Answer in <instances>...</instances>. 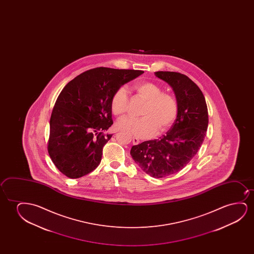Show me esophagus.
I'll return each instance as SVG.
<instances>
[{
  "instance_id": "34e87169",
  "label": "esophagus",
  "mask_w": 254,
  "mask_h": 254,
  "mask_svg": "<svg viewBox=\"0 0 254 254\" xmlns=\"http://www.w3.org/2000/svg\"><path fill=\"white\" fill-rule=\"evenodd\" d=\"M139 143H140V141H139V139H137L135 137L132 138V144H133V145H139Z\"/></svg>"
}]
</instances>
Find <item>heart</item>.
<instances>
[{
    "instance_id": "b5f03b06",
    "label": "heart",
    "mask_w": 254,
    "mask_h": 254,
    "mask_svg": "<svg viewBox=\"0 0 254 254\" xmlns=\"http://www.w3.org/2000/svg\"><path fill=\"white\" fill-rule=\"evenodd\" d=\"M133 90L139 97L146 100L141 111V118L126 117L119 121L120 130L137 138H148L155 132L167 131L174 124L178 115V103L175 98L163 93L156 83L143 81L135 84ZM111 111L115 116L122 117L128 108V97L125 88L120 87L115 91L110 101Z\"/></svg>"
}]
</instances>
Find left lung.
<instances>
[{"label":"left lung","instance_id":"8db88e82","mask_svg":"<svg viewBox=\"0 0 254 254\" xmlns=\"http://www.w3.org/2000/svg\"><path fill=\"white\" fill-rule=\"evenodd\" d=\"M154 74L173 88L177 118L166 135L132 146L130 154L143 172L160 179L182 170L198 153L207 130L208 112L201 90L187 75L168 71Z\"/></svg>","mask_w":254,"mask_h":254}]
</instances>
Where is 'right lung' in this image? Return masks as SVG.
Here are the masks:
<instances>
[{"label": "right lung", "mask_w": 254, "mask_h": 254, "mask_svg": "<svg viewBox=\"0 0 254 254\" xmlns=\"http://www.w3.org/2000/svg\"><path fill=\"white\" fill-rule=\"evenodd\" d=\"M141 70L97 67L66 84L50 118L49 156L63 174L77 179L101 163L105 134L113 125L110 101L118 88L142 74Z\"/></svg>", "instance_id": "right-lung-1"}]
</instances>
